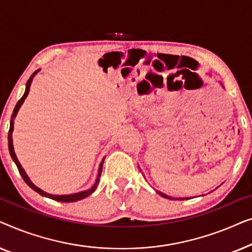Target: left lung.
Instances as JSON below:
<instances>
[{
    "label": "left lung",
    "mask_w": 252,
    "mask_h": 252,
    "mask_svg": "<svg viewBox=\"0 0 252 252\" xmlns=\"http://www.w3.org/2000/svg\"><path fill=\"white\" fill-rule=\"evenodd\" d=\"M158 194H159L160 196H163V197H165V198H168V199H174L173 197H171V196H167V195H165V194H163V192H160V191H157ZM178 199H187V198H178Z\"/></svg>",
    "instance_id": "8db88e82"
}]
</instances>
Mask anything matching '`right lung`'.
Segmentation results:
<instances>
[{"mask_svg": "<svg viewBox=\"0 0 252 252\" xmlns=\"http://www.w3.org/2000/svg\"><path fill=\"white\" fill-rule=\"evenodd\" d=\"M39 71H40V70H36L35 72H34V73H33L32 75H31L29 80H27L25 93H24L23 97L20 98L18 102H17V104H16V106H15V109H13V112H12V115H11V120H10V129H9V135H8V144H9V151H10V155H11L12 160L15 161L16 165H17V167H18V171H19L20 175H22V178L24 179V181H25L26 184L29 185L31 188L33 189V190H35L36 192H39L40 195L44 196V197L51 198V199H54V201H58V202H65V203H68V202H77V201H80V199H82V198H86V197H87V196H89V195L93 194V192L95 191V189H96V187H97V185H98V182H99V178H101L102 168H103V163H104V159H105V158H103L102 161H101V164H99V167H98V173H97V178H96L95 184L93 185L91 188L87 189V190H84V191H80V192H75V194H70V195H51V194H48V192H46V191H43L42 189L37 188L36 186L34 185L33 182L30 180L29 175L26 174V172L24 171V168L22 167V165H20L19 160L17 159V156H16V154H15V150H13V144H12L13 123H15V118H16V116H17V112L19 111L20 106H22V104L24 103V101H25V98L27 97V95H29V93H30V87H31V84H32V81H33V78L35 77V74H36L37 72H39Z\"/></svg>", "mask_w": 252, "mask_h": 252, "instance_id": "1", "label": "right lung"}]
</instances>
